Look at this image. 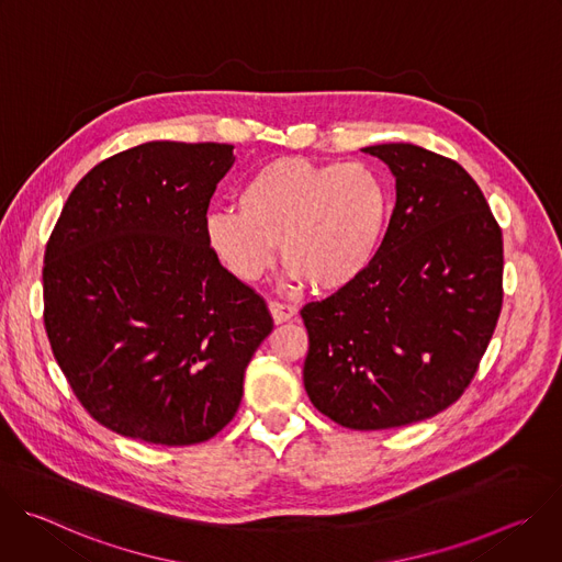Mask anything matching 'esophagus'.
<instances>
[{
	"instance_id": "34e87169",
	"label": "esophagus",
	"mask_w": 562,
	"mask_h": 562,
	"mask_svg": "<svg viewBox=\"0 0 562 562\" xmlns=\"http://www.w3.org/2000/svg\"><path fill=\"white\" fill-rule=\"evenodd\" d=\"M269 311L273 315V323L276 325H282V323H289V319L295 315V308L291 304H282L278 300H271L269 302Z\"/></svg>"
}]
</instances>
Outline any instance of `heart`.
<instances>
[{"mask_svg": "<svg viewBox=\"0 0 562 562\" xmlns=\"http://www.w3.org/2000/svg\"><path fill=\"white\" fill-rule=\"evenodd\" d=\"M239 211L209 213L204 231L217 258L243 280H258L276 256L315 291L360 280L386 233L391 202L364 162L278 157L239 189Z\"/></svg>", "mask_w": 562, "mask_h": 562, "instance_id": "obj_1", "label": "heart"}]
</instances>
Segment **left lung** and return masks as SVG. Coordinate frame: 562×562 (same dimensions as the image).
I'll list each match as a JSON object with an SVG mask.
<instances>
[{"label":"left lung","mask_w":562,"mask_h":562,"mask_svg":"<svg viewBox=\"0 0 562 562\" xmlns=\"http://www.w3.org/2000/svg\"><path fill=\"white\" fill-rule=\"evenodd\" d=\"M395 206L367 273L300 315L304 389L334 423L393 429L464 393L503 308V231L473 178L416 144H375Z\"/></svg>","instance_id":"obj_1"}]
</instances>
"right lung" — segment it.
<instances>
[{
  "label": "right lung",
  "mask_w": 562,
  "mask_h": 562,
  "mask_svg": "<svg viewBox=\"0 0 562 562\" xmlns=\"http://www.w3.org/2000/svg\"><path fill=\"white\" fill-rule=\"evenodd\" d=\"M231 144L146 142L77 182L44 254V325L82 407L167 447L222 431L273 317L206 239Z\"/></svg>",
  "instance_id": "right-lung-1"
}]
</instances>
